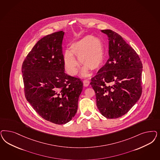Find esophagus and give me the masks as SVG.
Instances as JSON below:
<instances>
[{"label": "esophagus", "mask_w": 160, "mask_h": 160, "mask_svg": "<svg viewBox=\"0 0 160 160\" xmlns=\"http://www.w3.org/2000/svg\"><path fill=\"white\" fill-rule=\"evenodd\" d=\"M83 85L85 87H88V85H89V81L87 79H85L83 81Z\"/></svg>", "instance_id": "esophagus-1"}]
</instances>
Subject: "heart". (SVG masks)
<instances>
[{"label":"heart","mask_w":160,"mask_h":160,"mask_svg":"<svg viewBox=\"0 0 160 160\" xmlns=\"http://www.w3.org/2000/svg\"><path fill=\"white\" fill-rule=\"evenodd\" d=\"M70 50L64 52L63 61L65 69L71 76L77 75L79 63L83 65L81 75L86 77L89 69L95 71L101 67L104 59V48L102 41L92 35L84 36L70 45Z\"/></svg>","instance_id":"1"}]
</instances>
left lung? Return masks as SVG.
<instances>
[{"label":"left lung","instance_id":"1","mask_svg":"<svg viewBox=\"0 0 160 160\" xmlns=\"http://www.w3.org/2000/svg\"><path fill=\"white\" fill-rule=\"evenodd\" d=\"M101 32L108 36L109 58L90 84L99 112L107 118H118L127 113L141 95L142 65L121 36L109 29Z\"/></svg>","mask_w":160,"mask_h":160}]
</instances>
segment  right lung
Returning a JSON list of instances; mask_svg holds the SVG:
<instances>
[{"label":"right lung","mask_w":160,"mask_h":160,"mask_svg":"<svg viewBox=\"0 0 160 160\" xmlns=\"http://www.w3.org/2000/svg\"><path fill=\"white\" fill-rule=\"evenodd\" d=\"M63 31L44 36L28 54L22 67L27 101L42 118L66 124L77 112L83 83L65 73Z\"/></svg>","instance_id":"add662e5"}]
</instances>
